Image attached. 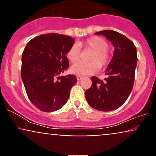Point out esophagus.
<instances>
[{"mask_svg": "<svg viewBox=\"0 0 156 156\" xmlns=\"http://www.w3.org/2000/svg\"><path fill=\"white\" fill-rule=\"evenodd\" d=\"M81 79H82V76H77V80H81Z\"/></svg>", "mask_w": 156, "mask_h": 156, "instance_id": "1", "label": "esophagus"}]
</instances>
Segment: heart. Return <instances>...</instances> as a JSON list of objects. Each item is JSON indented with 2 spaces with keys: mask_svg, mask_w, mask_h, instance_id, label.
<instances>
[{
  "mask_svg": "<svg viewBox=\"0 0 156 156\" xmlns=\"http://www.w3.org/2000/svg\"><path fill=\"white\" fill-rule=\"evenodd\" d=\"M108 46V42L105 39L97 36L89 37L78 44H73L66 53L67 59L73 64L76 63L80 59V48L92 52L89 56V62H79L74 64L70 68V72L80 76H89L98 72L101 66H106L111 58Z\"/></svg>",
  "mask_w": 156,
  "mask_h": 156,
  "instance_id": "1",
  "label": "heart"
}]
</instances>
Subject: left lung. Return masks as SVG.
I'll use <instances>...</instances> for the list:
<instances>
[{"instance_id":"8db88e82","label":"left lung","mask_w":156,"mask_h":156,"mask_svg":"<svg viewBox=\"0 0 156 156\" xmlns=\"http://www.w3.org/2000/svg\"><path fill=\"white\" fill-rule=\"evenodd\" d=\"M103 35L114 47V55L105 71V80L92 77V87L85 92L92 108L110 112L120 107L129 97L134 83L137 64L136 48L119 32L105 30L95 33Z\"/></svg>"}]
</instances>
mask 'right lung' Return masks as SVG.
<instances>
[{"label":"right lung","instance_id":"add662e5","mask_svg":"<svg viewBox=\"0 0 156 156\" xmlns=\"http://www.w3.org/2000/svg\"><path fill=\"white\" fill-rule=\"evenodd\" d=\"M74 43L69 36L45 34L30 40L23 51V82L29 100L42 112L58 110L69 99L77 78L59 75L69 66L66 53Z\"/></svg>","mask_w":156,"mask_h":156}]
</instances>
